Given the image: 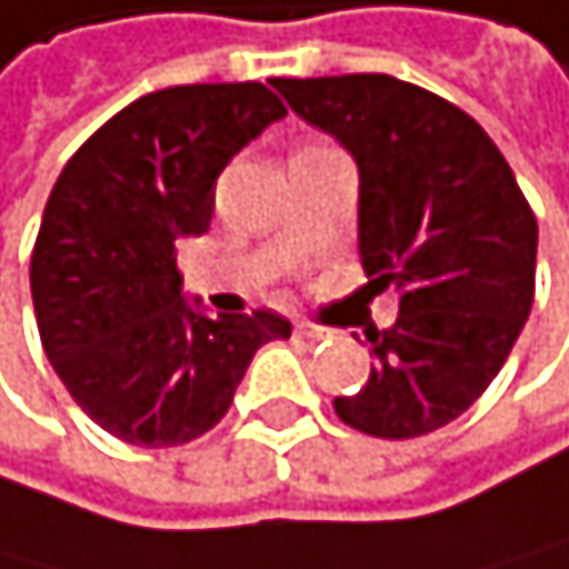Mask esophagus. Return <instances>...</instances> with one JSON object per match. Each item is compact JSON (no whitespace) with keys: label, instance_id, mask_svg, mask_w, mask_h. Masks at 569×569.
Here are the masks:
<instances>
[{"label":"esophagus","instance_id":"34e87169","mask_svg":"<svg viewBox=\"0 0 569 569\" xmlns=\"http://www.w3.org/2000/svg\"><path fill=\"white\" fill-rule=\"evenodd\" d=\"M297 332L305 336V340H311V343L326 340V336H329V329H322V326H311V322H297Z\"/></svg>","mask_w":569,"mask_h":569}]
</instances>
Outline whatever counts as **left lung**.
<instances>
[{"label": "left lung", "mask_w": 569, "mask_h": 569, "mask_svg": "<svg viewBox=\"0 0 569 569\" xmlns=\"http://www.w3.org/2000/svg\"><path fill=\"white\" fill-rule=\"evenodd\" d=\"M272 84L353 154L361 264L400 290L397 322L368 332L365 389L336 415L375 439L436 432L489 389L531 315V204L492 137L432 91L389 73Z\"/></svg>", "instance_id": "left-lung-1"}]
</instances>
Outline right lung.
<instances>
[{"label":"right lung","mask_w":569,"mask_h":569,"mask_svg":"<svg viewBox=\"0 0 569 569\" xmlns=\"http://www.w3.org/2000/svg\"><path fill=\"white\" fill-rule=\"evenodd\" d=\"M287 116L258 84L151 91L98 127L59 172L31 254L41 347L84 415L130 446H183L216 428L276 311L190 308L177 240L201 237L229 159Z\"/></svg>","instance_id":"add662e5"}]
</instances>
